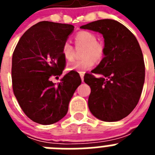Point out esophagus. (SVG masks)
Listing matches in <instances>:
<instances>
[{
  "label": "esophagus",
  "mask_w": 155,
  "mask_h": 155,
  "mask_svg": "<svg viewBox=\"0 0 155 155\" xmlns=\"http://www.w3.org/2000/svg\"><path fill=\"white\" fill-rule=\"evenodd\" d=\"M79 74H80L81 78L82 81H84V74L83 73V72H79Z\"/></svg>",
  "instance_id": "34e87169"
}]
</instances>
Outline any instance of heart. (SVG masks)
I'll use <instances>...</instances> for the list:
<instances>
[{"instance_id":"1","label":"heart","mask_w":155,"mask_h":155,"mask_svg":"<svg viewBox=\"0 0 155 155\" xmlns=\"http://www.w3.org/2000/svg\"><path fill=\"white\" fill-rule=\"evenodd\" d=\"M77 46H84L81 56L83 58L74 61L68 65V71L84 72L91 69L94 64V61H100L105 54V46L102 42H97V37L88 31H81L74 35ZM61 54L67 61H71L74 57V47L69 42L66 41L63 44Z\"/></svg>"}]
</instances>
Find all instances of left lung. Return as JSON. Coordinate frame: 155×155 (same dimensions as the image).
I'll return each instance as SVG.
<instances>
[{"instance_id":"obj_1","label":"left lung","mask_w":155,"mask_h":155,"mask_svg":"<svg viewBox=\"0 0 155 155\" xmlns=\"http://www.w3.org/2000/svg\"><path fill=\"white\" fill-rule=\"evenodd\" d=\"M103 35L105 57L84 81L91 87L90 112L98 120L119 121L139 102L145 78L143 53L136 37L119 21L101 19L81 26Z\"/></svg>"}]
</instances>
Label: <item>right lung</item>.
Returning <instances> with one entry per match:
<instances>
[{"instance_id":"right-lung-1","label":"right lung","mask_w":155,"mask_h":155,"mask_svg":"<svg viewBox=\"0 0 155 155\" xmlns=\"http://www.w3.org/2000/svg\"><path fill=\"white\" fill-rule=\"evenodd\" d=\"M74 27L43 21L28 28L19 39L12 56V87L20 107L30 120L42 125L64 118L77 87L78 72L64 75L56 85L50 78L61 76L66 60L63 44Z\"/></svg>"}]
</instances>
